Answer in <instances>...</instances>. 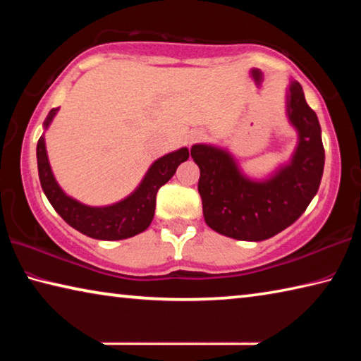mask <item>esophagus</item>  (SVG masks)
Returning <instances> with one entry per match:
<instances>
[{
    "label": "esophagus",
    "mask_w": 361,
    "mask_h": 361,
    "mask_svg": "<svg viewBox=\"0 0 361 361\" xmlns=\"http://www.w3.org/2000/svg\"><path fill=\"white\" fill-rule=\"evenodd\" d=\"M205 132L202 130H194L191 135H189V145H194L197 142H202V140H205Z\"/></svg>",
    "instance_id": "1"
}]
</instances>
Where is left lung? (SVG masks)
I'll return each mask as SVG.
<instances>
[{
    "instance_id": "left-lung-1",
    "label": "left lung",
    "mask_w": 361,
    "mask_h": 361,
    "mask_svg": "<svg viewBox=\"0 0 361 361\" xmlns=\"http://www.w3.org/2000/svg\"><path fill=\"white\" fill-rule=\"evenodd\" d=\"M286 111L299 133L298 148L288 166L266 181L248 180L229 152L215 146L191 148L200 170L204 218L213 231L237 240L271 239L295 223L319 191L325 166L322 129L296 81L290 85Z\"/></svg>"
}]
</instances>
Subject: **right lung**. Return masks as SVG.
I'll use <instances>...</instances> for the list:
<instances>
[{"instance_id":"add662e5","label":"right lung","mask_w":361,"mask_h":361,"mask_svg":"<svg viewBox=\"0 0 361 361\" xmlns=\"http://www.w3.org/2000/svg\"><path fill=\"white\" fill-rule=\"evenodd\" d=\"M59 108H52L44 121L47 129ZM38 157V173L41 188L46 197L60 216L71 228L82 232L84 235L99 240H121L129 239L143 232L151 224L156 210V194L159 188L175 175L181 162L188 161V148L169 152L152 164L143 181L135 189V192L118 204L108 207H87L66 195L54 178L51 166L47 161L44 137L38 140L36 146Z\"/></svg>"}]
</instances>
